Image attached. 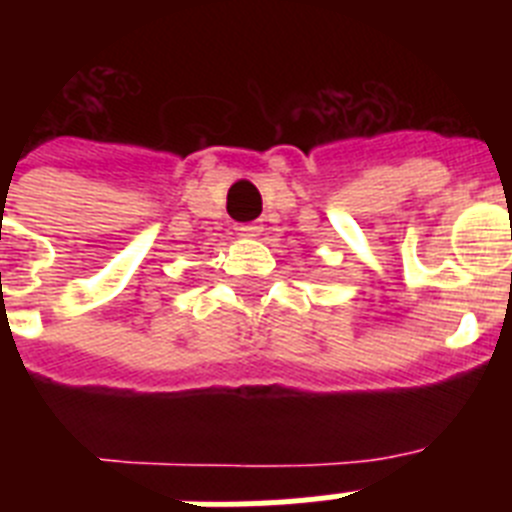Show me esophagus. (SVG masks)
<instances>
[{"label": "esophagus", "instance_id": "1", "mask_svg": "<svg viewBox=\"0 0 512 512\" xmlns=\"http://www.w3.org/2000/svg\"><path fill=\"white\" fill-rule=\"evenodd\" d=\"M238 233L248 235V238H253V235L261 233V225L259 223H243V225H238Z\"/></svg>", "mask_w": 512, "mask_h": 512}]
</instances>
